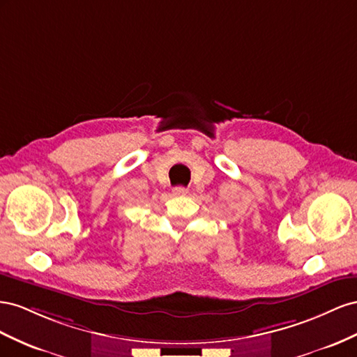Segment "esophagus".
<instances>
[{"label": "esophagus", "instance_id": "34e87169", "mask_svg": "<svg viewBox=\"0 0 357 357\" xmlns=\"http://www.w3.org/2000/svg\"><path fill=\"white\" fill-rule=\"evenodd\" d=\"M187 188L185 187H175V188H173V195H175V196H185L187 195Z\"/></svg>", "mask_w": 357, "mask_h": 357}]
</instances>
